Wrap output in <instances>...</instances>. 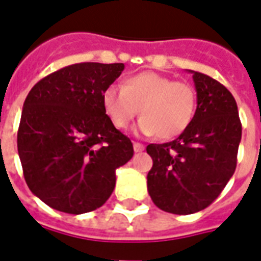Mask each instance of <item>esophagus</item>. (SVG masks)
Instances as JSON below:
<instances>
[{
  "label": "esophagus",
  "instance_id": "esophagus-1",
  "mask_svg": "<svg viewBox=\"0 0 261 261\" xmlns=\"http://www.w3.org/2000/svg\"><path fill=\"white\" fill-rule=\"evenodd\" d=\"M133 150L136 151V153H142L144 150V146L142 143H138V142H135L133 143Z\"/></svg>",
  "mask_w": 261,
  "mask_h": 261
}]
</instances>
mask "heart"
Listing matches in <instances>:
<instances>
[{"mask_svg":"<svg viewBox=\"0 0 261 261\" xmlns=\"http://www.w3.org/2000/svg\"><path fill=\"white\" fill-rule=\"evenodd\" d=\"M104 112L117 129H126L138 117V130L170 140L185 132L196 111V93L185 82H174L155 72L126 77L122 89L110 86L102 91Z\"/></svg>","mask_w":261,"mask_h":261,"instance_id":"1","label":"heart"}]
</instances>
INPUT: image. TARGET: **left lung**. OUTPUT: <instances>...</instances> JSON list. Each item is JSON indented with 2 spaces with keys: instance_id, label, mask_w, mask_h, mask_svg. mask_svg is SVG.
<instances>
[{
  "instance_id": "left-lung-1",
  "label": "left lung",
  "mask_w": 261,
  "mask_h": 261,
  "mask_svg": "<svg viewBox=\"0 0 261 261\" xmlns=\"http://www.w3.org/2000/svg\"><path fill=\"white\" fill-rule=\"evenodd\" d=\"M197 107L185 132L149 144L153 167L147 191L155 206L172 214H193L216 200L237 168L242 125L235 98L210 76L189 70Z\"/></svg>"
}]
</instances>
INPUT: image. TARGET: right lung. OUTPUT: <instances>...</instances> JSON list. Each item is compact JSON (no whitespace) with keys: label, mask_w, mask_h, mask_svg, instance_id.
I'll use <instances>...</instances> for the list:
<instances>
[{"label":"right lung","mask_w":261,"mask_h":261,"mask_svg":"<svg viewBox=\"0 0 261 261\" xmlns=\"http://www.w3.org/2000/svg\"><path fill=\"white\" fill-rule=\"evenodd\" d=\"M123 64L83 62L37 82L23 102L18 153L34 196L54 210L83 214L101 207L115 188V171L133 144L102 108V91Z\"/></svg>","instance_id":"add662e5"}]
</instances>
